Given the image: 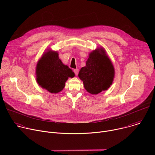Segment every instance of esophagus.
<instances>
[{"label":"esophagus","mask_w":155,"mask_h":155,"mask_svg":"<svg viewBox=\"0 0 155 155\" xmlns=\"http://www.w3.org/2000/svg\"><path fill=\"white\" fill-rule=\"evenodd\" d=\"M74 72L75 74L76 75H77L78 74V72H79V70H78V69H74Z\"/></svg>","instance_id":"34e87169"}]
</instances>
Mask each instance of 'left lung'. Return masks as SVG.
<instances>
[{
  "label": "left lung",
  "mask_w": 155,
  "mask_h": 155,
  "mask_svg": "<svg viewBox=\"0 0 155 155\" xmlns=\"http://www.w3.org/2000/svg\"><path fill=\"white\" fill-rule=\"evenodd\" d=\"M115 71L114 66L103 49H97L90 54L85 67L78 74L85 90L97 94L107 90L112 84Z\"/></svg>",
  "instance_id": "1"
}]
</instances>
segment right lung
Here are the masks:
<instances>
[{
    "instance_id": "right-lung-1",
    "label": "right lung",
    "mask_w": 155,
    "mask_h": 155,
    "mask_svg": "<svg viewBox=\"0 0 155 155\" xmlns=\"http://www.w3.org/2000/svg\"><path fill=\"white\" fill-rule=\"evenodd\" d=\"M36 74L38 84L51 93L62 91L69 77L75 76L72 70L59 59L58 53L52 51L47 52L38 61Z\"/></svg>"
}]
</instances>
